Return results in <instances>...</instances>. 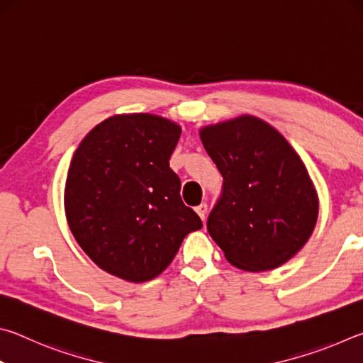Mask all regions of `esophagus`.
I'll use <instances>...</instances> for the list:
<instances>
[{
  "mask_svg": "<svg viewBox=\"0 0 363 363\" xmlns=\"http://www.w3.org/2000/svg\"><path fill=\"white\" fill-rule=\"evenodd\" d=\"M195 211L199 213V216L205 220V218H206V211H208V205H206V203H200L199 206L195 208Z\"/></svg>",
  "mask_w": 363,
  "mask_h": 363,
  "instance_id": "34e87169",
  "label": "esophagus"
}]
</instances>
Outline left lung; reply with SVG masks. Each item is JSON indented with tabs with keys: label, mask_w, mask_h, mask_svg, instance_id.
<instances>
[{
	"label": "left lung",
	"mask_w": 363,
	"mask_h": 363,
	"mask_svg": "<svg viewBox=\"0 0 363 363\" xmlns=\"http://www.w3.org/2000/svg\"><path fill=\"white\" fill-rule=\"evenodd\" d=\"M223 176L206 227L232 266L261 272L304 247L317 223L318 200L303 160L281 134L256 116L200 131Z\"/></svg>",
	"instance_id": "8db88e82"
}]
</instances>
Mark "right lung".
Instances as JSON below:
<instances>
[{"instance_id":"1","label":"right lung","mask_w":363,"mask_h":363,"mask_svg":"<svg viewBox=\"0 0 363 363\" xmlns=\"http://www.w3.org/2000/svg\"><path fill=\"white\" fill-rule=\"evenodd\" d=\"M181 128L133 113L96 126L73 155L65 213L79 247L106 272L147 281L173 261L201 219L181 199L169 157Z\"/></svg>"}]
</instances>
